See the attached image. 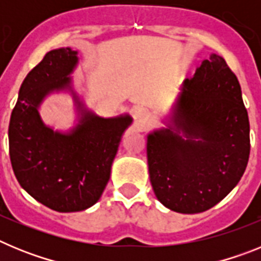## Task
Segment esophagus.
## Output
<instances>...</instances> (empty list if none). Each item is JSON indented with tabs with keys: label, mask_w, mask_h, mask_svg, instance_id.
Returning <instances> with one entry per match:
<instances>
[{
	"label": "esophagus",
	"mask_w": 261,
	"mask_h": 261,
	"mask_svg": "<svg viewBox=\"0 0 261 261\" xmlns=\"http://www.w3.org/2000/svg\"><path fill=\"white\" fill-rule=\"evenodd\" d=\"M149 116L150 115H149L147 110H145V108H137L135 111V120L137 125H144L146 123V120L149 119Z\"/></svg>",
	"instance_id": "esophagus-1"
}]
</instances>
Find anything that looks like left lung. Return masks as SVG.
I'll return each instance as SVG.
<instances>
[{
    "mask_svg": "<svg viewBox=\"0 0 261 261\" xmlns=\"http://www.w3.org/2000/svg\"><path fill=\"white\" fill-rule=\"evenodd\" d=\"M250 147V121L238 78L222 57L211 55L193 78L184 81L172 126L147 136L156 199L177 213L213 208L243 176Z\"/></svg>",
    "mask_w": 261,
    "mask_h": 261,
    "instance_id": "obj_1",
    "label": "left lung"
}]
</instances>
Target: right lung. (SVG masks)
Listing matches in <instances>:
<instances>
[{"label": "right lung", "instance_id": "right-lung-1", "mask_svg": "<svg viewBox=\"0 0 261 261\" xmlns=\"http://www.w3.org/2000/svg\"><path fill=\"white\" fill-rule=\"evenodd\" d=\"M77 52H48L23 81L9 124V154L20 187L52 211L69 213L93 206L102 196L124 130L132 117L105 119L82 110L70 133L53 132L41 121L38 107L55 90L70 87Z\"/></svg>", "mask_w": 261, "mask_h": 261}]
</instances>
